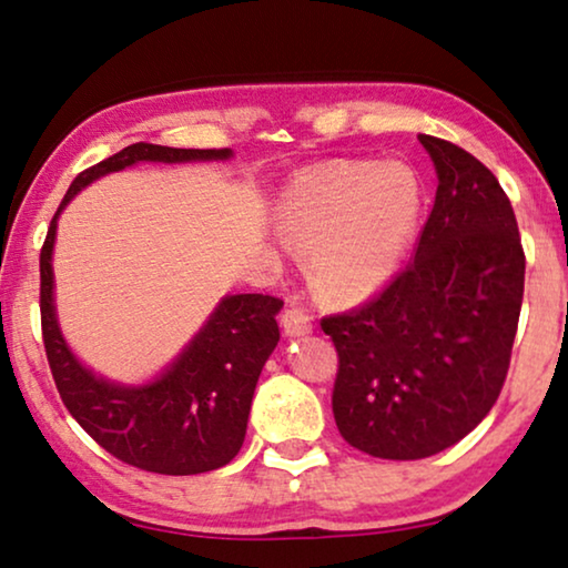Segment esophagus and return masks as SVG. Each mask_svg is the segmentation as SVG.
Wrapping results in <instances>:
<instances>
[{"mask_svg":"<svg viewBox=\"0 0 568 568\" xmlns=\"http://www.w3.org/2000/svg\"><path fill=\"white\" fill-rule=\"evenodd\" d=\"M281 324H283V332L287 336H306V334H311V328H313L308 311H303L301 306H295V303L283 311Z\"/></svg>","mask_w":568,"mask_h":568,"instance_id":"esophagus-1","label":"esophagus"}]
</instances>
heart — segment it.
I'll return each instance as SVG.
<instances>
[{"label":"heart","mask_w":568,"mask_h":568,"mask_svg":"<svg viewBox=\"0 0 568 568\" xmlns=\"http://www.w3.org/2000/svg\"><path fill=\"white\" fill-rule=\"evenodd\" d=\"M426 189L405 163L328 160L285 185L275 226L311 255V283L334 303L377 295L400 273L416 242Z\"/></svg>","instance_id":"heart-1"}]
</instances>
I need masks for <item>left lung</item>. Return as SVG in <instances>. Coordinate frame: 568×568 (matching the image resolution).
<instances>
[{
	"instance_id": "8db88e82",
	"label": "left lung",
	"mask_w": 568,
	"mask_h": 568,
	"mask_svg": "<svg viewBox=\"0 0 568 568\" xmlns=\"http://www.w3.org/2000/svg\"><path fill=\"white\" fill-rule=\"evenodd\" d=\"M438 189L416 255L377 298L321 318L338 354L334 418L377 459L462 442L505 385L526 283L518 222L489 168L418 134Z\"/></svg>"
}]
</instances>
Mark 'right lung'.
<instances>
[{"label":"right lung","instance_id":"right-lung-1","mask_svg":"<svg viewBox=\"0 0 568 568\" xmlns=\"http://www.w3.org/2000/svg\"><path fill=\"white\" fill-rule=\"evenodd\" d=\"M232 150H183L134 142L75 175L40 250L42 344L55 387L79 426L132 467L155 474H201L230 464L247 434L260 372L281 338V298L262 293L226 295L173 365L145 385L97 377L68 349L53 301V244L61 211L75 193L106 173L134 163L226 160Z\"/></svg>","mask_w":568,"mask_h":568}]
</instances>
